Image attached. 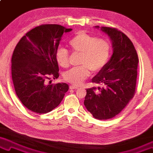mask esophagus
Here are the masks:
<instances>
[{"label":"esophagus","mask_w":153,"mask_h":153,"mask_svg":"<svg viewBox=\"0 0 153 153\" xmlns=\"http://www.w3.org/2000/svg\"><path fill=\"white\" fill-rule=\"evenodd\" d=\"M69 88H71V89H77V88H78V86H74V85H71L69 86Z\"/></svg>","instance_id":"obj_1"}]
</instances>
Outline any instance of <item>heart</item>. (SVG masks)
<instances>
[{"mask_svg": "<svg viewBox=\"0 0 153 153\" xmlns=\"http://www.w3.org/2000/svg\"><path fill=\"white\" fill-rule=\"evenodd\" d=\"M69 45L74 53L80 54V66L73 68L64 74V79L74 85L82 84L90 76L91 71L96 73L103 69L110 58L111 46L108 41L84 31L77 33L69 41ZM56 58L62 67L66 68L69 65V53L65 49L58 48Z\"/></svg>", "mask_w": 153, "mask_h": 153, "instance_id": "b5f03b06", "label": "heart"}]
</instances>
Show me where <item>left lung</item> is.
Returning <instances> with one entry per match:
<instances>
[{
    "instance_id": "1",
    "label": "left lung",
    "mask_w": 153,
    "mask_h": 153,
    "mask_svg": "<svg viewBox=\"0 0 153 153\" xmlns=\"http://www.w3.org/2000/svg\"><path fill=\"white\" fill-rule=\"evenodd\" d=\"M100 29L112 40L113 53L92 79V82L103 86L97 91L95 87L87 88L84 104L95 119L104 120L119 114L133 97L139 59L133 42L124 33L112 27Z\"/></svg>"
}]
</instances>
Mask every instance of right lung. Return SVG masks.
I'll list each match as a JSON object with an SVG mask.
<instances>
[{"instance_id": "right-lung-1", "label": "right lung", "mask_w": 153, "mask_h": 153, "mask_svg": "<svg viewBox=\"0 0 153 153\" xmlns=\"http://www.w3.org/2000/svg\"><path fill=\"white\" fill-rule=\"evenodd\" d=\"M71 30L59 25H42L28 31L16 46L11 76L18 97L29 110L49 113L69 90L66 83L48 82L59 77L56 53L63 33Z\"/></svg>"}]
</instances>
